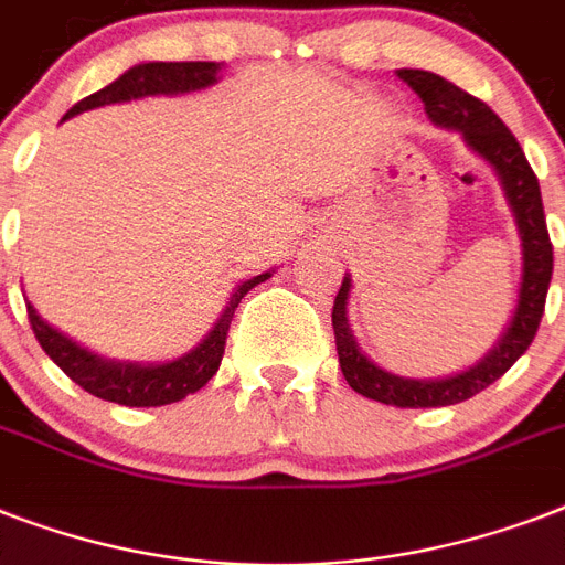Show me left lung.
Returning <instances> with one entry per match:
<instances>
[{
    "label": "left lung",
    "mask_w": 565,
    "mask_h": 565,
    "mask_svg": "<svg viewBox=\"0 0 565 565\" xmlns=\"http://www.w3.org/2000/svg\"><path fill=\"white\" fill-rule=\"evenodd\" d=\"M398 78L425 102V114L434 126L460 131L466 143L472 146L481 158H487L501 175L510 207L516 213L519 234H522V264L525 266H522L516 313L510 319V328L495 343V349L478 366L455 377H439V381H413V377L390 375V372L377 370L370 358H363L361 349L354 345L352 331H349V319H345L352 278H343V287L337 292L331 326H334L340 370H343L354 393L375 398L381 404H395V407H446V404L466 402V398L487 390L492 381H499L527 352V345L534 343L536 328H540V319L545 313L548 284H552L554 248L552 237H548V225H545L540 181H536L513 131L481 99H475L472 93L460 90L457 84L439 78L437 73L398 70Z\"/></svg>",
    "instance_id": "1"
}]
</instances>
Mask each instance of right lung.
<instances>
[{"instance_id": "1", "label": "right lung", "mask_w": 565, "mask_h": 565, "mask_svg": "<svg viewBox=\"0 0 565 565\" xmlns=\"http://www.w3.org/2000/svg\"><path fill=\"white\" fill-rule=\"evenodd\" d=\"M222 66L216 61H158V64H137L128 73H122L114 84L102 87L99 93H93L87 99L66 110V117H75L82 110L99 108V105H110V102H128L140 99V96H158V93H190L202 90L207 84L216 82V73ZM269 273L248 278L234 290L228 308L222 310L220 322L213 326V331L204 337L202 343L195 345L193 352L179 358L172 363H161V366H137V363H114L102 361L93 352L75 345L70 337L57 334L55 328L46 326L38 317V310L25 305L29 310L31 331L38 337V343L43 345V352L52 361L73 377L75 384L87 390L96 398L105 402L126 404V407H161V404L181 402L184 395L202 390L216 370H220L222 354H225V337H228L231 319L237 310L239 299L246 296L255 284L266 281Z\"/></svg>"}]
</instances>
